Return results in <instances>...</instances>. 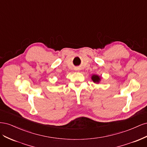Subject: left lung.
Here are the masks:
<instances>
[{
  "instance_id": "left-lung-1",
  "label": "left lung",
  "mask_w": 147,
  "mask_h": 147,
  "mask_svg": "<svg viewBox=\"0 0 147 147\" xmlns=\"http://www.w3.org/2000/svg\"><path fill=\"white\" fill-rule=\"evenodd\" d=\"M91 78H92V80L94 83H99L100 80V77L98 76V75H93Z\"/></svg>"
}]
</instances>
